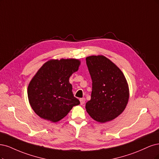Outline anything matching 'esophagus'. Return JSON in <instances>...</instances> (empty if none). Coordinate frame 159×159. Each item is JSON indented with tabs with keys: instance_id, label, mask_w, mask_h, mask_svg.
<instances>
[{
	"instance_id": "34e87169",
	"label": "esophagus",
	"mask_w": 159,
	"mask_h": 159,
	"mask_svg": "<svg viewBox=\"0 0 159 159\" xmlns=\"http://www.w3.org/2000/svg\"><path fill=\"white\" fill-rule=\"evenodd\" d=\"M80 102L81 105H83L85 102V99L84 98H80Z\"/></svg>"
}]
</instances>
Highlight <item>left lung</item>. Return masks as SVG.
Returning a JSON list of instances; mask_svg holds the SVG:
<instances>
[{
	"instance_id": "left-lung-1",
	"label": "left lung",
	"mask_w": 159,
	"mask_h": 159,
	"mask_svg": "<svg viewBox=\"0 0 159 159\" xmlns=\"http://www.w3.org/2000/svg\"><path fill=\"white\" fill-rule=\"evenodd\" d=\"M86 61L93 80L86 111L100 123L113 120L124 111L129 100V86L125 76L118 66L104 55L89 56Z\"/></svg>"
}]
</instances>
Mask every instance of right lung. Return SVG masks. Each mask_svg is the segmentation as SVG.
<instances>
[{
  "label": "right lung",
  "instance_id": "right-lung-1",
  "mask_svg": "<svg viewBox=\"0 0 159 159\" xmlns=\"http://www.w3.org/2000/svg\"><path fill=\"white\" fill-rule=\"evenodd\" d=\"M80 65L76 59H51L38 70L28 84V97L38 116L57 122L80 104L69 83L70 76L79 70Z\"/></svg>",
  "mask_w": 159,
  "mask_h": 159
}]
</instances>
